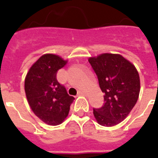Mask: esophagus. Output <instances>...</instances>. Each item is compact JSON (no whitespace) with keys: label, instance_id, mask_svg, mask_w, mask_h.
Returning a JSON list of instances; mask_svg holds the SVG:
<instances>
[{"label":"esophagus","instance_id":"esophagus-1","mask_svg":"<svg viewBox=\"0 0 158 158\" xmlns=\"http://www.w3.org/2000/svg\"><path fill=\"white\" fill-rule=\"evenodd\" d=\"M78 94H79V95H82V96H86L87 93L85 91H79V93H78Z\"/></svg>","mask_w":158,"mask_h":158}]
</instances>
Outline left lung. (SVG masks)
<instances>
[{
    "instance_id": "left-lung-1",
    "label": "left lung",
    "mask_w": 158,
    "mask_h": 158,
    "mask_svg": "<svg viewBox=\"0 0 158 158\" xmlns=\"http://www.w3.org/2000/svg\"><path fill=\"white\" fill-rule=\"evenodd\" d=\"M104 94V103L94 108L99 125L114 126L130 114L139 98V75L135 65L122 56L104 53L89 60Z\"/></svg>"
}]
</instances>
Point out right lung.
I'll use <instances>...</instances> for the list:
<instances>
[{
  "instance_id": "right-lung-1",
  "label": "right lung",
  "mask_w": 158,
  "mask_h": 158,
  "mask_svg": "<svg viewBox=\"0 0 158 158\" xmlns=\"http://www.w3.org/2000/svg\"><path fill=\"white\" fill-rule=\"evenodd\" d=\"M66 60L56 55H43L32 65L24 81V90L33 113L50 125L61 124L69 114L74 98L57 81V71Z\"/></svg>"
}]
</instances>
